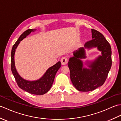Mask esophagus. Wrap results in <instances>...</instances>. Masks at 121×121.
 I'll return each mask as SVG.
<instances>
[{
    "label": "esophagus",
    "mask_w": 121,
    "mask_h": 121,
    "mask_svg": "<svg viewBox=\"0 0 121 121\" xmlns=\"http://www.w3.org/2000/svg\"><path fill=\"white\" fill-rule=\"evenodd\" d=\"M68 59L66 57H65V56H64V57H62L61 59V62L62 63V65H65L66 64L68 63Z\"/></svg>",
    "instance_id": "1"
}]
</instances>
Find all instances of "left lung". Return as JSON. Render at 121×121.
<instances>
[{"instance_id": "1", "label": "left lung", "mask_w": 121, "mask_h": 121, "mask_svg": "<svg viewBox=\"0 0 121 121\" xmlns=\"http://www.w3.org/2000/svg\"><path fill=\"white\" fill-rule=\"evenodd\" d=\"M92 39L85 43L84 47L74 51L69 59L68 66L70 78L74 86L78 91H92L102 86L106 81L112 65L111 48L104 36L97 30L91 29ZM97 47L102 55L93 61H87L89 68L83 67L81 60L86 57L85 48Z\"/></svg>"}]
</instances>
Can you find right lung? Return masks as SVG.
Instances as JSON below:
<instances>
[{
    "label": "right lung",
    "mask_w": 121,
    "mask_h": 121,
    "mask_svg": "<svg viewBox=\"0 0 121 121\" xmlns=\"http://www.w3.org/2000/svg\"><path fill=\"white\" fill-rule=\"evenodd\" d=\"M35 30L36 29H29L25 30L24 33H23L21 35L17 42L13 46L11 53V68L13 75L14 77L17 85L20 88L30 94L42 95L47 92L52 86L56 73L61 67V62L60 61H59L55 65L49 68L42 78L37 80L33 81L26 80V79L23 78L19 75L17 71L16 68H15L14 62L15 49H17L20 42L24 38L26 37V36H27L32 32H34Z\"/></svg>",
    "instance_id": "right-lung-1"
}]
</instances>
